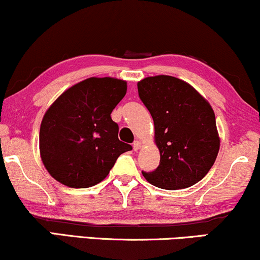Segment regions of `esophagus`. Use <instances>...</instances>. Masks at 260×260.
<instances>
[{
    "label": "esophagus",
    "mask_w": 260,
    "mask_h": 260,
    "mask_svg": "<svg viewBox=\"0 0 260 260\" xmlns=\"http://www.w3.org/2000/svg\"><path fill=\"white\" fill-rule=\"evenodd\" d=\"M140 147H141V143L138 142V141H135L134 144H133V148H134V150H135V151H137L138 149H140Z\"/></svg>",
    "instance_id": "34e87169"
}]
</instances>
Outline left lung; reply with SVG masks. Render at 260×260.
Masks as SVG:
<instances>
[{
    "mask_svg": "<svg viewBox=\"0 0 260 260\" xmlns=\"http://www.w3.org/2000/svg\"><path fill=\"white\" fill-rule=\"evenodd\" d=\"M138 96L154 120L160 165L142 171L154 186L190 187L203 179L220 149L216 119L209 103L177 77L159 75L137 83Z\"/></svg>",
    "mask_w": 260,
    "mask_h": 260,
    "instance_id": "8db88e82",
    "label": "left lung"
}]
</instances>
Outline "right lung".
I'll return each mask as SVG.
<instances>
[{"label": "right lung", "instance_id": "obj_1", "mask_svg": "<svg viewBox=\"0 0 260 260\" xmlns=\"http://www.w3.org/2000/svg\"><path fill=\"white\" fill-rule=\"evenodd\" d=\"M126 93V82L90 77L66 90L43 118L39 148L53 178L74 188H86L107 177L120 154L133 149L118 138L111 118Z\"/></svg>", "mask_w": 260, "mask_h": 260}]
</instances>
